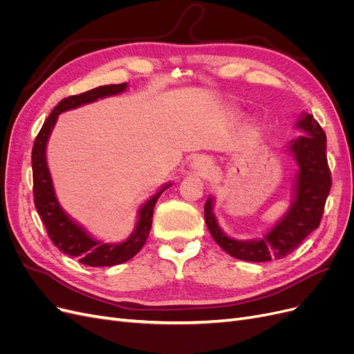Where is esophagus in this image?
Masks as SVG:
<instances>
[{
    "label": "esophagus",
    "instance_id": "esophagus-1",
    "mask_svg": "<svg viewBox=\"0 0 354 354\" xmlns=\"http://www.w3.org/2000/svg\"><path fill=\"white\" fill-rule=\"evenodd\" d=\"M192 168H195L202 174H208L209 171H212V168H214V162H212V159L208 156H199L194 160V162H192Z\"/></svg>",
    "mask_w": 354,
    "mask_h": 354
}]
</instances>
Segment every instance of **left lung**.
Masks as SVG:
<instances>
[{"mask_svg":"<svg viewBox=\"0 0 354 354\" xmlns=\"http://www.w3.org/2000/svg\"><path fill=\"white\" fill-rule=\"evenodd\" d=\"M297 127L306 136L292 140L289 147L299 167L295 199L286 216L263 239L241 242L226 236L212 214V199L209 198L205 203V223L211 236L234 259L254 263L283 259L319 227L332 186L326 159V134L313 115L308 113L303 115Z\"/></svg>","mask_w":354,"mask_h":354,"instance_id":"1","label":"left lung"}]
</instances>
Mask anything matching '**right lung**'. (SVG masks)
I'll list each match as a JSON object with an SVG mask.
<instances>
[{
  "label": "right lung",
  "mask_w": 354,
  "mask_h": 354,
  "mask_svg": "<svg viewBox=\"0 0 354 354\" xmlns=\"http://www.w3.org/2000/svg\"><path fill=\"white\" fill-rule=\"evenodd\" d=\"M127 88V84H111L93 88L81 94L69 95L57 103L51 111L44 125L41 127L38 136L35 137L34 147H32V177H34V202L35 208L46 226L48 238L55 246L66 255L78 257L80 263L91 267H106L125 263L143 248L152 227L153 207L159 195L169 186L160 189L155 196L149 199L138 211V223L134 233L122 243H102L90 238L80 226H77L65 212L59 207L55 189H53L51 177L46 160V146L51 128L55 127L57 115L78 108L81 104L94 102L97 99L121 93Z\"/></svg>",
  "instance_id": "add662e5"
}]
</instances>
